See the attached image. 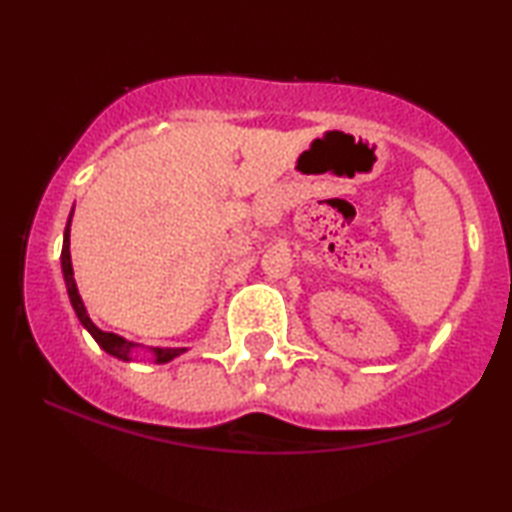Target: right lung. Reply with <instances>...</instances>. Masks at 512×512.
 Segmentation results:
<instances>
[{
	"instance_id": "1",
	"label": "right lung",
	"mask_w": 512,
	"mask_h": 512,
	"mask_svg": "<svg viewBox=\"0 0 512 512\" xmlns=\"http://www.w3.org/2000/svg\"><path fill=\"white\" fill-rule=\"evenodd\" d=\"M69 225H72V216H69L67 221V228H65V239H63V253H60V264H63V277H65V287L69 293V302H72V307L76 311V316H79L81 325L88 329L92 334V339L97 341L103 350L112 357L117 359H124V361H131V354L137 348V343L133 341H126L121 339V336L112 334V332H103L97 325L92 323L88 311H85L83 300L79 296V289H76V282H74V268H72V257H69ZM155 363H167L171 359H176L178 354H183L185 348H151Z\"/></svg>"
}]
</instances>
